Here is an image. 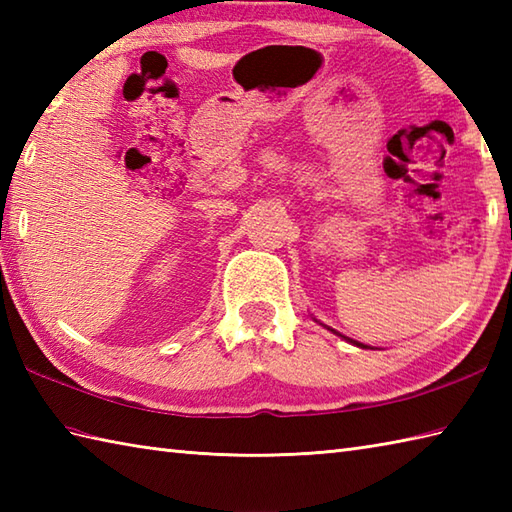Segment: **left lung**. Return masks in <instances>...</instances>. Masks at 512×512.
Segmentation results:
<instances>
[{"mask_svg": "<svg viewBox=\"0 0 512 512\" xmlns=\"http://www.w3.org/2000/svg\"><path fill=\"white\" fill-rule=\"evenodd\" d=\"M334 332V330H332ZM334 334H339V332H334ZM339 336H343V334H339ZM345 341H350V343H354V345H358V347H367V345H363V343H358V341H352V339H347V336H343Z\"/></svg>", "mask_w": 512, "mask_h": 512, "instance_id": "1", "label": "left lung"}]
</instances>
